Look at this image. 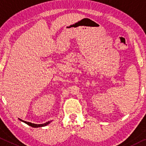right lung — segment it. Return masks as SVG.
<instances>
[{
  "mask_svg": "<svg viewBox=\"0 0 146 146\" xmlns=\"http://www.w3.org/2000/svg\"><path fill=\"white\" fill-rule=\"evenodd\" d=\"M18 119H19L20 121H21L25 123H26V124H27L28 125H29V126H31V127H34V128L45 127V126H46V125H48L49 123H50L51 122V121H48V122L44 123V124H35V123H30V122L25 121L22 120V119H19V118H18Z\"/></svg>",
  "mask_w": 146,
  "mask_h": 146,
  "instance_id": "add662e5",
  "label": "right lung"
}]
</instances>
